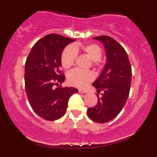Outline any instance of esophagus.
<instances>
[{
    "label": "esophagus",
    "instance_id": "34e87169",
    "mask_svg": "<svg viewBox=\"0 0 157 157\" xmlns=\"http://www.w3.org/2000/svg\"><path fill=\"white\" fill-rule=\"evenodd\" d=\"M87 92H88V91L86 89H79V93H80V94H86Z\"/></svg>",
    "mask_w": 157,
    "mask_h": 157
}]
</instances>
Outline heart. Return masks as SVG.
<instances>
[{
	"label": "heart",
	"mask_w": 157,
	"mask_h": 157,
	"mask_svg": "<svg viewBox=\"0 0 157 157\" xmlns=\"http://www.w3.org/2000/svg\"><path fill=\"white\" fill-rule=\"evenodd\" d=\"M81 49L86 55L93 61L94 66L100 64V59L102 57V49L97 44H88L80 46L75 44L68 46L64 48L61 55V63L65 68H69L75 63L77 56V52ZM68 81L71 86L76 87H84L94 78L93 74L90 71L74 69L68 74Z\"/></svg>",
	"instance_id": "obj_1"
}]
</instances>
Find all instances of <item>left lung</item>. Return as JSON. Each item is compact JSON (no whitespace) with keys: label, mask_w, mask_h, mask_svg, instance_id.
<instances>
[{"label":"left lung","mask_w":157,"mask_h":157,"mask_svg":"<svg viewBox=\"0 0 157 157\" xmlns=\"http://www.w3.org/2000/svg\"><path fill=\"white\" fill-rule=\"evenodd\" d=\"M93 39L102 43L106 64L98 78L92 83L98 97L97 105L88 109L89 117L99 123L113 120L122 111L128 97L131 82V67L124 48L112 37L103 35Z\"/></svg>","instance_id":"left-lung-1"}]
</instances>
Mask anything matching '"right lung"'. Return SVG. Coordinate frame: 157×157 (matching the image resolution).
I'll use <instances>...</instances> for the list:
<instances>
[{
  "instance_id": "right-lung-1",
  "label": "right lung",
  "mask_w": 157,
  "mask_h": 157,
  "mask_svg": "<svg viewBox=\"0 0 157 157\" xmlns=\"http://www.w3.org/2000/svg\"><path fill=\"white\" fill-rule=\"evenodd\" d=\"M75 40L50 34L34 45L26 59L25 88L27 98L34 111L44 120L53 121L62 117L70 97L78 92L74 87H55L65 81L60 71L62 52Z\"/></svg>"
}]
</instances>
